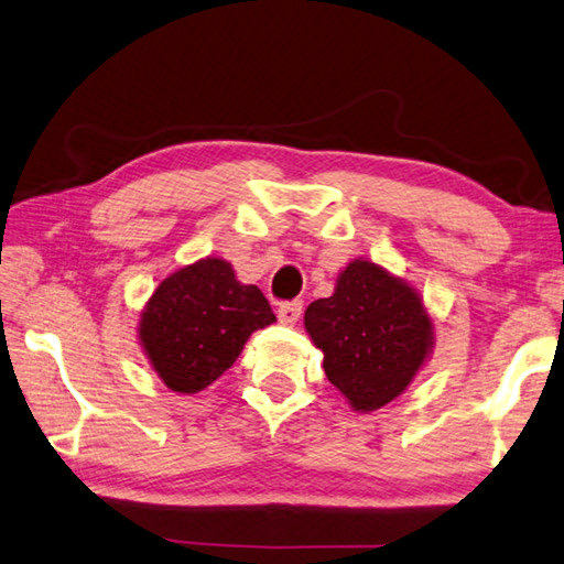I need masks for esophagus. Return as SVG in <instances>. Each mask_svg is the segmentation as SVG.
<instances>
[{
  "mask_svg": "<svg viewBox=\"0 0 564 564\" xmlns=\"http://www.w3.org/2000/svg\"><path fill=\"white\" fill-rule=\"evenodd\" d=\"M302 302H299V299H294V302H284V304H280V308H278V318H280V323H284V325H294L296 321H299V316H302Z\"/></svg>",
  "mask_w": 564,
  "mask_h": 564,
  "instance_id": "esophagus-1",
  "label": "esophagus"
}]
</instances>
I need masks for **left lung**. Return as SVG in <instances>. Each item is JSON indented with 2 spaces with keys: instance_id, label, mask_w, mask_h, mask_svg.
Listing matches in <instances>:
<instances>
[{
  "instance_id": "1",
  "label": "left lung",
  "mask_w": 564,
  "mask_h": 564,
  "mask_svg": "<svg viewBox=\"0 0 564 564\" xmlns=\"http://www.w3.org/2000/svg\"><path fill=\"white\" fill-rule=\"evenodd\" d=\"M304 328L323 352L325 377L357 412L395 400L434 347L420 294L369 260L349 262L333 296L308 304Z\"/></svg>"
}]
</instances>
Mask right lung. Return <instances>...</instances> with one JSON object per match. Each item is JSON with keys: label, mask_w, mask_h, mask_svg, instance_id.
<instances>
[{"label": "right lung", "mask_w": 564, "mask_h": 564, "mask_svg": "<svg viewBox=\"0 0 564 564\" xmlns=\"http://www.w3.org/2000/svg\"><path fill=\"white\" fill-rule=\"evenodd\" d=\"M274 323L256 284L236 280L231 262L203 258L161 282L140 321V343L159 379L197 393L241 355L250 333Z\"/></svg>", "instance_id": "right-lung-1"}]
</instances>
